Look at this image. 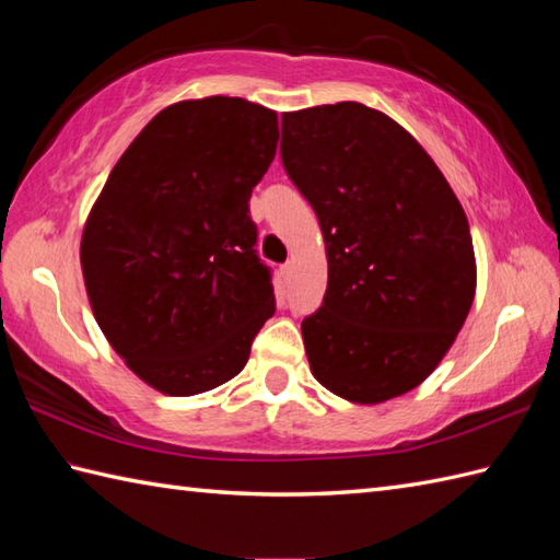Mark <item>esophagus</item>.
I'll return each instance as SVG.
<instances>
[{
    "label": "esophagus",
    "mask_w": 560,
    "mask_h": 560,
    "mask_svg": "<svg viewBox=\"0 0 560 560\" xmlns=\"http://www.w3.org/2000/svg\"><path fill=\"white\" fill-rule=\"evenodd\" d=\"M293 271H295V265H293V261H289V265H283V267H281V277H283V281H291V279H293Z\"/></svg>",
    "instance_id": "1"
}]
</instances>
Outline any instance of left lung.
<instances>
[{"label":"left lung","instance_id":"1","mask_svg":"<svg viewBox=\"0 0 560 560\" xmlns=\"http://www.w3.org/2000/svg\"><path fill=\"white\" fill-rule=\"evenodd\" d=\"M281 161L325 237V303L301 325L315 380L353 404L407 395L477 293L467 213L419 141L363 103L283 113Z\"/></svg>","mask_w":560,"mask_h":560}]
</instances>
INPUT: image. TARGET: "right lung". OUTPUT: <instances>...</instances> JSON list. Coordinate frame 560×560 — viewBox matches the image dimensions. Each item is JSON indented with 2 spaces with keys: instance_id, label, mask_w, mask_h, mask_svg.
<instances>
[{
  "instance_id": "right-lung-1",
  "label": "right lung",
  "mask_w": 560,
  "mask_h": 560,
  "mask_svg": "<svg viewBox=\"0 0 560 560\" xmlns=\"http://www.w3.org/2000/svg\"><path fill=\"white\" fill-rule=\"evenodd\" d=\"M277 141V113L265 105L173 103L93 201L79 249L93 317L129 371L163 395L229 383L273 315L249 195Z\"/></svg>"
}]
</instances>
